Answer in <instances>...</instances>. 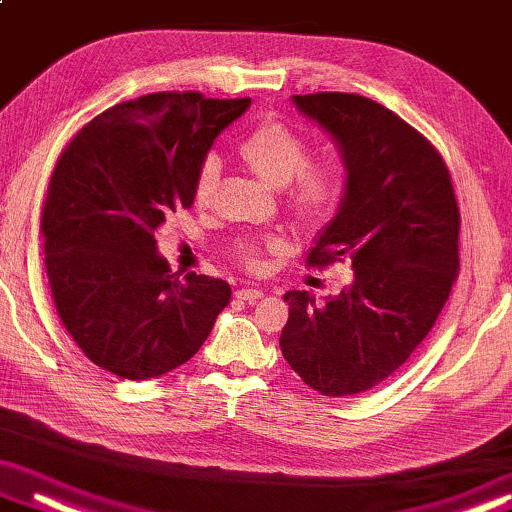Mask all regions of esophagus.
Returning a JSON list of instances; mask_svg holds the SVG:
<instances>
[{"label": "esophagus", "instance_id": "34e87169", "mask_svg": "<svg viewBox=\"0 0 512 512\" xmlns=\"http://www.w3.org/2000/svg\"><path fill=\"white\" fill-rule=\"evenodd\" d=\"M236 299L241 301H248V303H255L259 299H264V289H253V287H243L236 292Z\"/></svg>", "mask_w": 512, "mask_h": 512}]
</instances>
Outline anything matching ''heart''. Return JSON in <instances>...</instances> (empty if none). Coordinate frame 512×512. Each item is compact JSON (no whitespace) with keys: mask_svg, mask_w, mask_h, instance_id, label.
<instances>
[{"mask_svg":"<svg viewBox=\"0 0 512 512\" xmlns=\"http://www.w3.org/2000/svg\"><path fill=\"white\" fill-rule=\"evenodd\" d=\"M239 156L266 186L287 190V209L301 225H319L338 207L345 193V177L333 160H310V147L305 137L280 121L259 124L241 142ZM220 165L207 158L195 177L197 207H209L216 195ZM278 239L239 243L236 253L248 266L262 264L264 248H278Z\"/></svg>","mask_w":512,"mask_h":512,"instance_id":"obj_1","label":"heart"}]
</instances>
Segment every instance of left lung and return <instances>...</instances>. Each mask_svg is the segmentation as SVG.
Listing matches in <instances>:
<instances>
[{
    "label": "left lung",
    "instance_id": "obj_1",
    "mask_svg": "<svg viewBox=\"0 0 512 512\" xmlns=\"http://www.w3.org/2000/svg\"><path fill=\"white\" fill-rule=\"evenodd\" d=\"M292 103L335 142L347 172L308 262L349 257L354 280L324 301L287 292L280 349L310 388L356 395L391 377L437 322L460 269V211L437 149L395 112L340 91Z\"/></svg>",
    "mask_w": 512,
    "mask_h": 512
}]
</instances>
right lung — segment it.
Returning a JSON list of instances; mask_svg holds the SVG:
<instances>
[{
	"label": "right lung",
	"instance_id": "obj_1",
	"mask_svg": "<svg viewBox=\"0 0 512 512\" xmlns=\"http://www.w3.org/2000/svg\"><path fill=\"white\" fill-rule=\"evenodd\" d=\"M250 98L149 94L98 114L52 172L41 232L57 312L85 356L121 379H154L197 354L232 299L225 280L174 278L165 218L195 202L211 144Z\"/></svg>",
	"mask_w": 512,
	"mask_h": 512
}]
</instances>
